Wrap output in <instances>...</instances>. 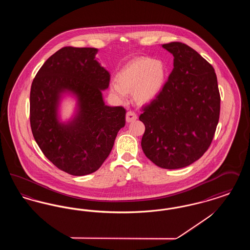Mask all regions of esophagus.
<instances>
[{
  "label": "esophagus",
  "mask_w": 250,
  "mask_h": 250,
  "mask_svg": "<svg viewBox=\"0 0 250 250\" xmlns=\"http://www.w3.org/2000/svg\"><path fill=\"white\" fill-rule=\"evenodd\" d=\"M138 119V115L136 112L129 110L126 112V115H125V120L127 123H131V122H134L136 120Z\"/></svg>",
  "instance_id": "34e87169"
}]
</instances>
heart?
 Returning <instances> with one entry per match:
<instances>
[{
    "mask_svg": "<svg viewBox=\"0 0 250 250\" xmlns=\"http://www.w3.org/2000/svg\"><path fill=\"white\" fill-rule=\"evenodd\" d=\"M165 67L159 61L137 58L131 61L119 73L118 79L110 82V91L121 101H125L133 91L139 103H148L155 98L164 85Z\"/></svg>",
    "mask_w": 250,
    "mask_h": 250,
    "instance_id": "1",
    "label": "heart"
}]
</instances>
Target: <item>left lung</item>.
I'll return each instance as SVG.
<instances>
[{
    "mask_svg": "<svg viewBox=\"0 0 250 250\" xmlns=\"http://www.w3.org/2000/svg\"><path fill=\"white\" fill-rule=\"evenodd\" d=\"M173 70L160 93L143 107V153L167 169L189 166L207 151L219 120L220 95L214 67L189 46L171 42Z\"/></svg>",
    "mask_w": 250,
    "mask_h": 250,
    "instance_id": "1",
    "label": "left lung"
}]
</instances>
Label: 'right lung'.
I'll use <instances>...</instances> for the list:
<instances>
[{"label":"right lung","instance_id":"1","mask_svg":"<svg viewBox=\"0 0 250 250\" xmlns=\"http://www.w3.org/2000/svg\"><path fill=\"white\" fill-rule=\"evenodd\" d=\"M96 53L95 48H61L44 62L31 87L30 123L36 143L53 165L75 176L101 167L125 125V109L103 100L110 75ZM65 92L77 97V111L61 123L58 107Z\"/></svg>","mask_w":250,"mask_h":250}]
</instances>
